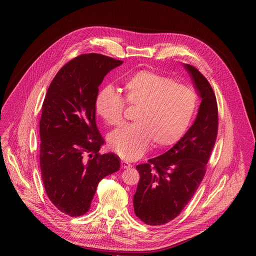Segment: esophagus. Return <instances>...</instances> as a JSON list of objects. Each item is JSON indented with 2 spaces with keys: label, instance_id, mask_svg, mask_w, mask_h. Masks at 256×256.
I'll use <instances>...</instances> for the list:
<instances>
[{
  "label": "esophagus",
  "instance_id": "1",
  "mask_svg": "<svg viewBox=\"0 0 256 256\" xmlns=\"http://www.w3.org/2000/svg\"><path fill=\"white\" fill-rule=\"evenodd\" d=\"M122 168H124V169H130V168H132V165L128 164V163H126V161H122Z\"/></svg>",
  "mask_w": 256,
  "mask_h": 256
}]
</instances>
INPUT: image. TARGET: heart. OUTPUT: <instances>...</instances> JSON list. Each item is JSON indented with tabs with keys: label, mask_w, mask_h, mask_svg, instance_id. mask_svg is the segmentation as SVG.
I'll use <instances>...</instances> for the list:
<instances>
[{
	"label": "heart",
	"mask_w": 256,
	"mask_h": 256,
	"mask_svg": "<svg viewBox=\"0 0 256 256\" xmlns=\"http://www.w3.org/2000/svg\"><path fill=\"white\" fill-rule=\"evenodd\" d=\"M124 96L136 106L134 124L109 134V144L122 159H140L151 147L175 142L188 128L196 107L194 91L154 70H144L124 83ZM96 114L109 126L122 122L124 100L112 86L103 87L95 99Z\"/></svg>",
	"instance_id": "1"
}]
</instances>
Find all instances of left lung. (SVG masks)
Wrapping results in <instances>:
<instances>
[{
    "label": "left lung",
    "mask_w": 256,
    "mask_h": 256,
    "mask_svg": "<svg viewBox=\"0 0 256 256\" xmlns=\"http://www.w3.org/2000/svg\"><path fill=\"white\" fill-rule=\"evenodd\" d=\"M202 99L194 124L166 153L136 166L140 181L134 214L147 225H163L184 208L204 176L218 132V106L212 88L194 66L184 64Z\"/></svg>",
    "instance_id": "obj_1"
}]
</instances>
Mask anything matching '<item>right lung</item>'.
Returning <instances> with one entry per match:
<instances>
[{
    "mask_svg": "<svg viewBox=\"0 0 256 256\" xmlns=\"http://www.w3.org/2000/svg\"><path fill=\"white\" fill-rule=\"evenodd\" d=\"M122 64L98 54L79 56L58 72L46 95L40 122L42 181L50 202L70 216L86 214L99 181L120 170L116 154L98 153L105 142L95 99L104 77Z\"/></svg>",
    "mask_w": 256,
    "mask_h": 256,
    "instance_id": "1",
    "label": "right lung"
}]
</instances>
